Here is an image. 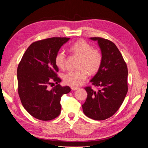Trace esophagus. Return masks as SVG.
<instances>
[{"mask_svg":"<svg viewBox=\"0 0 148 148\" xmlns=\"http://www.w3.org/2000/svg\"><path fill=\"white\" fill-rule=\"evenodd\" d=\"M71 89H72V90H73V91H75V90H78V89H79V88H78V87H77V86H71Z\"/></svg>","mask_w":148,"mask_h":148,"instance_id":"esophagus-1","label":"esophagus"}]
</instances>
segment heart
<instances>
[{
  "label": "heart",
  "mask_w": 148,
  "mask_h": 148,
  "mask_svg": "<svg viewBox=\"0 0 148 148\" xmlns=\"http://www.w3.org/2000/svg\"><path fill=\"white\" fill-rule=\"evenodd\" d=\"M72 53L80 58L78 64L79 69L70 71L63 75L64 82L69 85H79L90 74H95L99 71L102 63V54L97 49L92 48L91 45L84 40H79L70 47ZM66 55L63 51H60L55 56L54 62L59 69L65 67Z\"/></svg>",
  "instance_id": "b5f03b06"
}]
</instances>
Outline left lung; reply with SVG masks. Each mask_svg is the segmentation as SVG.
Masks as SVG:
<instances>
[{
	"label": "left lung",
	"instance_id": "8db88e82",
	"mask_svg": "<svg viewBox=\"0 0 148 148\" xmlns=\"http://www.w3.org/2000/svg\"><path fill=\"white\" fill-rule=\"evenodd\" d=\"M97 41L102 54V63L92 78V85L101 89L94 91L85 88L87 97L82 105L86 116L96 121L112 117L122 105L128 92V68L117 46L99 37L90 38Z\"/></svg>",
	"mask_w": 148,
	"mask_h": 148
}]
</instances>
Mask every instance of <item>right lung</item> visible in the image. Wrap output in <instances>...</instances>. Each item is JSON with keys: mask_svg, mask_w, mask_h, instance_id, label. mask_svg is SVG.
I'll use <instances>...</instances> for the list:
<instances>
[{"mask_svg": "<svg viewBox=\"0 0 148 148\" xmlns=\"http://www.w3.org/2000/svg\"><path fill=\"white\" fill-rule=\"evenodd\" d=\"M69 38H51L32 43L23 55L17 69L18 92L24 108L32 116L41 121L54 119L60 114L61 97L71 92L62 86L57 77L58 68L54 58ZM53 79L57 85L48 88Z\"/></svg>", "mask_w": 148, "mask_h": 148, "instance_id": "obj_1", "label": "right lung"}]
</instances>
